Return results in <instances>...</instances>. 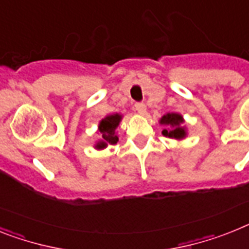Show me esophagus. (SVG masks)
Returning <instances> with one entry per match:
<instances>
[{
    "instance_id": "1",
    "label": "esophagus",
    "mask_w": 249,
    "mask_h": 249,
    "mask_svg": "<svg viewBox=\"0 0 249 249\" xmlns=\"http://www.w3.org/2000/svg\"><path fill=\"white\" fill-rule=\"evenodd\" d=\"M135 110H137L139 114L144 115L145 111H147V107H145V105H144L143 102H137V104H135Z\"/></svg>"
}]
</instances>
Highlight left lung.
I'll return each instance as SVG.
<instances>
[{"label":"left lung","mask_w":249,"mask_h":249,"mask_svg":"<svg viewBox=\"0 0 249 249\" xmlns=\"http://www.w3.org/2000/svg\"><path fill=\"white\" fill-rule=\"evenodd\" d=\"M160 123L164 126L162 134L172 139H183L186 137V128L182 126L183 118L176 112H168L160 118Z\"/></svg>","instance_id":"obj_1"}]
</instances>
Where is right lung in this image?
Returning a JSON list of instances; mask_svg holds the SVG:
<instances>
[{"mask_svg": "<svg viewBox=\"0 0 249 249\" xmlns=\"http://www.w3.org/2000/svg\"><path fill=\"white\" fill-rule=\"evenodd\" d=\"M121 115L112 114L107 115L106 118L102 119L99 124V131L101 135V141L96 144L97 149H104L108 144H116L119 141L118 135L115 133V129L118 128L119 123L121 121Z\"/></svg>", "mask_w": 249, "mask_h": 249, "instance_id": "1", "label": "right lung"}]
</instances>
